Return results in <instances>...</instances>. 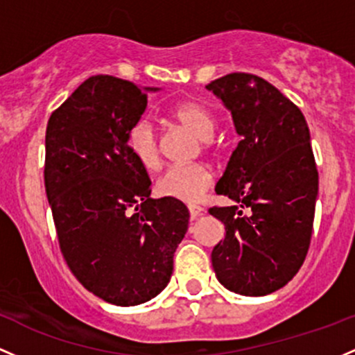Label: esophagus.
Segmentation results:
<instances>
[{
    "label": "esophagus",
    "mask_w": 355,
    "mask_h": 355,
    "mask_svg": "<svg viewBox=\"0 0 355 355\" xmlns=\"http://www.w3.org/2000/svg\"><path fill=\"white\" fill-rule=\"evenodd\" d=\"M189 212H190V219H197L198 216H202L204 214V207H200V205H196V204H190L189 205Z\"/></svg>",
    "instance_id": "34e87169"
}]
</instances>
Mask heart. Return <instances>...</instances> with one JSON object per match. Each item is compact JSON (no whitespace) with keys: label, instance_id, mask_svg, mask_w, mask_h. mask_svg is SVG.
Returning <instances> with one entry per match:
<instances>
[{"label":"heart","instance_id":"obj_1","mask_svg":"<svg viewBox=\"0 0 355 355\" xmlns=\"http://www.w3.org/2000/svg\"><path fill=\"white\" fill-rule=\"evenodd\" d=\"M171 116L192 131L200 139H209L216 130L212 112L202 104L187 101L171 111ZM130 153L145 168H157L159 165V141L157 130L148 119H139L130 128L126 135ZM212 185V173L205 165H173L159 175L157 192L162 197H170L182 202H197Z\"/></svg>","mask_w":355,"mask_h":355}]
</instances>
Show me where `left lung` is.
I'll return each mask as SVG.
<instances>
[{"label": "left lung", "mask_w": 355, "mask_h": 355, "mask_svg": "<svg viewBox=\"0 0 355 355\" xmlns=\"http://www.w3.org/2000/svg\"><path fill=\"white\" fill-rule=\"evenodd\" d=\"M205 87L241 138L216 185L239 205L209 209L225 225L212 266L227 290L263 297L285 286L309 252L318 196L310 131L302 111L258 76L227 73Z\"/></svg>", "instance_id": "obj_1"}]
</instances>
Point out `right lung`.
Segmentation results:
<instances>
[{
  "label": "right lung",
  "instance_id": "1",
  "mask_svg": "<svg viewBox=\"0 0 355 355\" xmlns=\"http://www.w3.org/2000/svg\"><path fill=\"white\" fill-rule=\"evenodd\" d=\"M150 91L158 89L89 77L46 124L45 192L60 251L85 290L118 306L168 285L189 229L180 200L150 197L146 168L126 145Z\"/></svg>",
  "mask_w": 355,
  "mask_h": 355
}]
</instances>
